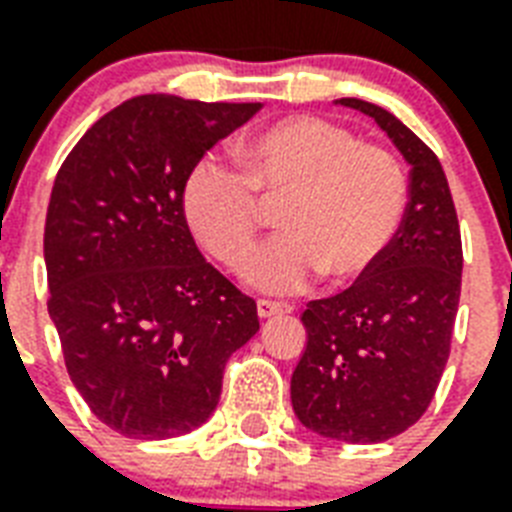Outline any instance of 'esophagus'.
I'll use <instances>...</instances> for the list:
<instances>
[{
	"label": "esophagus",
	"mask_w": 512,
	"mask_h": 512,
	"mask_svg": "<svg viewBox=\"0 0 512 512\" xmlns=\"http://www.w3.org/2000/svg\"><path fill=\"white\" fill-rule=\"evenodd\" d=\"M292 306L287 303H276V300H257V314L263 319L279 317V314H290Z\"/></svg>",
	"instance_id": "1"
}]
</instances>
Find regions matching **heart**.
<instances>
[{
	"label": "heart",
	"instance_id": "1",
	"mask_svg": "<svg viewBox=\"0 0 512 512\" xmlns=\"http://www.w3.org/2000/svg\"><path fill=\"white\" fill-rule=\"evenodd\" d=\"M241 174L204 158L182 190L198 244L230 271H244L260 233V204H276L279 230L249 268L268 292L306 287L325 273L360 279L381 260L403 222L408 182L392 152L362 144L322 117L295 115L260 128L236 147Z\"/></svg>",
	"mask_w": 512,
	"mask_h": 512
}]
</instances>
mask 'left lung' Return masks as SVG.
<instances>
[{
    "label": "left lung",
    "mask_w": 512,
    "mask_h": 512,
    "mask_svg": "<svg viewBox=\"0 0 512 512\" xmlns=\"http://www.w3.org/2000/svg\"><path fill=\"white\" fill-rule=\"evenodd\" d=\"M335 104L373 117L411 166L397 236L349 290L311 300L306 349L292 373L300 424L343 443H381L424 416L451 351L462 236L438 155L392 112L362 99Z\"/></svg>",
    "instance_id": "8db88e82"
}]
</instances>
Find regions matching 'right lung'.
<instances>
[{"instance_id": "1", "label": "right lung", "mask_w": 512, "mask_h": 512, "mask_svg": "<svg viewBox=\"0 0 512 512\" xmlns=\"http://www.w3.org/2000/svg\"><path fill=\"white\" fill-rule=\"evenodd\" d=\"M263 104L147 93L93 123L58 169L45 220L48 311L72 384L126 438L201 427L255 300L198 252L182 209L193 166Z\"/></svg>"}]
</instances>
